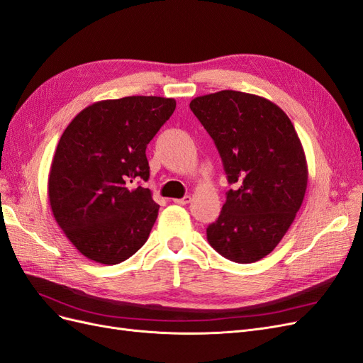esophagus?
<instances>
[{
  "label": "esophagus",
  "mask_w": 363,
  "mask_h": 363,
  "mask_svg": "<svg viewBox=\"0 0 363 363\" xmlns=\"http://www.w3.org/2000/svg\"><path fill=\"white\" fill-rule=\"evenodd\" d=\"M191 200H192V196L191 195H184L183 199H175L174 200V203H177V204H189L191 203Z\"/></svg>",
  "instance_id": "34e87169"
}]
</instances>
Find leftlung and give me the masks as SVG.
<instances>
[{
	"mask_svg": "<svg viewBox=\"0 0 363 363\" xmlns=\"http://www.w3.org/2000/svg\"><path fill=\"white\" fill-rule=\"evenodd\" d=\"M223 159L233 189L207 240L238 263L268 256L288 232L307 188V162L288 115L267 98L219 91L189 104Z\"/></svg>",
	"mask_w": 363,
	"mask_h": 363,
	"instance_id": "1",
	"label": "left lung"
}]
</instances>
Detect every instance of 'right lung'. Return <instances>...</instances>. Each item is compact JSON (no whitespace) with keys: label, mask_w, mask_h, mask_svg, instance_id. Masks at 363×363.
Segmentation results:
<instances>
[{"label":"right lung","mask_w":363,"mask_h":363,"mask_svg":"<svg viewBox=\"0 0 363 363\" xmlns=\"http://www.w3.org/2000/svg\"><path fill=\"white\" fill-rule=\"evenodd\" d=\"M174 111V98L124 96L87 106L65 128L48 200L84 257L116 265L147 242L159 204L148 188L131 183L150 179L147 145Z\"/></svg>","instance_id":"obj_1"}]
</instances>
